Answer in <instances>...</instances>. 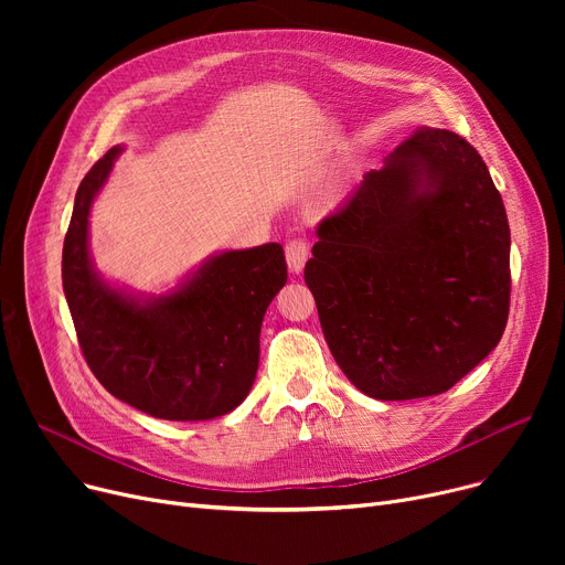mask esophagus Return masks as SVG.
I'll return each mask as SVG.
<instances>
[{"label":"esophagus","instance_id":"obj_1","mask_svg":"<svg viewBox=\"0 0 565 565\" xmlns=\"http://www.w3.org/2000/svg\"><path fill=\"white\" fill-rule=\"evenodd\" d=\"M309 258V247L305 241H290L286 245V263H288V270L300 275L305 270V263Z\"/></svg>","mask_w":565,"mask_h":565}]
</instances>
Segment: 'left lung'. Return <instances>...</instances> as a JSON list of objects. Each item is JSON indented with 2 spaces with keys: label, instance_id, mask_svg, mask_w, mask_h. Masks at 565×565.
<instances>
[{
  "label": "left lung",
  "instance_id": "obj_1",
  "mask_svg": "<svg viewBox=\"0 0 565 565\" xmlns=\"http://www.w3.org/2000/svg\"><path fill=\"white\" fill-rule=\"evenodd\" d=\"M305 281L339 369L371 398L451 390L509 320L511 228L483 158L422 128L316 228Z\"/></svg>",
  "mask_w": 565,
  "mask_h": 565
}]
</instances>
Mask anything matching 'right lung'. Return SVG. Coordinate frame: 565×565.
Returning <instances> with one entry per match:
<instances>
[{"instance_id": "obj_1", "label": "right lung", "mask_w": 565, "mask_h": 565, "mask_svg": "<svg viewBox=\"0 0 565 565\" xmlns=\"http://www.w3.org/2000/svg\"><path fill=\"white\" fill-rule=\"evenodd\" d=\"M118 143L84 175L64 241L62 279L84 360L103 387L167 422H205L241 405L258 371L263 316L286 286L277 243L226 249L162 295L107 281L88 247V217Z\"/></svg>"}]
</instances>
